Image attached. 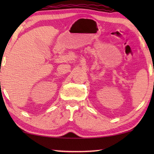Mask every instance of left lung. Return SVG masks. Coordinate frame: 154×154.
I'll list each match as a JSON object with an SVG mask.
<instances>
[{
    "label": "left lung",
    "instance_id": "obj_1",
    "mask_svg": "<svg viewBox=\"0 0 154 154\" xmlns=\"http://www.w3.org/2000/svg\"><path fill=\"white\" fill-rule=\"evenodd\" d=\"M153 72H154V69H153Z\"/></svg>",
    "mask_w": 154,
    "mask_h": 154
}]
</instances>
